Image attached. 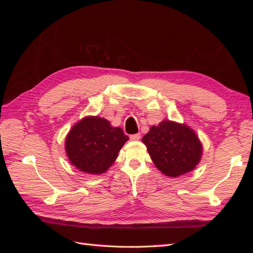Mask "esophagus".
Wrapping results in <instances>:
<instances>
[{
  "mask_svg": "<svg viewBox=\"0 0 253 253\" xmlns=\"http://www.w3.org/2000/svg\"><path fill=\"white\" fill-rule=\"evenodd\" d=\"M140 137H141L140 134L137 133V134H133V135L129 136V138H131V140H139Z\"/></svg>",
  "mask_w": 253,
  "mask_h": 253,
  "instance_id": "1",
  "label": "esophagus"
}]
</instances>
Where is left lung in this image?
<instances>
[{
  "instance_id": "1",
  "label": "left lung",
  "mask_w": 253,
  "mask_h": 253,
  "mask_svg": "<svg viewBox=\"0 0 253 253\" xmlns=\"http://www.w3.org/2000/svg\"><path fill=\"white\" fill-rule=\"evenodd\" d=\"M142 142L157 169L170 177L192 171L202 157V144L192 129L169 120L152 126Z\"/></svg>"
}]
</instances>
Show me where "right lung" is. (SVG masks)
Segmentation results:
<instances>
[{
	"label": "right lung",
	"instance_id": "right-lung-1",
	"mask_svg": "<svg viewBox=\"0 0 253 253\" xmlns=\"http://www.w3.org/2000/svg\"><path fill=\"white\" fill-rule=\"evenodd\" d=\"M127 140L122 128L112 126L106 119L85 117L68 133L65 150L70 162L78 170L100 174L113 165Z\"/></svg>",
	"mask_w": 253,
	"mask_h": 253
}]
</instances>
